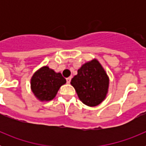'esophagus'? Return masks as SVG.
<instances>
[{"label": "esophagus", "instance_id": "obj_1", "mask_svg": "<svg viewBox=\"0 0 146 146\" xmlns=\"http://www.w3.org/2000/svg\"><path fill=\"white\" fill-rule=\"evenodd\" d=\"M71 80H72V77H67V78H66V82L68 83V84H69V83H70Z\"/></svg>", "mask_w": 146, "mask_h": 146}]
</instances>
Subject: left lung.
I'll return each instance as SVG.
<instances>
[{
	"label": "left lung",
	"mask_w": 146,
	"mask_h": 146,
	"mask_svg": "<svg viewBox=\"0 0 146 146\" xmlns=\"http://www.w3.org/2000/svg\"><path fill=\"white\" fill-rule=\"evenodd\" d=\"M71 84L83 104L94 107L106 97L109 78L99 62L94 59L77 70V74L72 78Z\"/></svg>",
	"instance_id": "obj_1"
}]
</instances>
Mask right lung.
I'll return each instance as SVG.
<instances>
[{
    "label": "right lung",
    "mask_w": 146,
    "mask_h": 146,
    "mask_svg": "<svg viewBox=\"0 0 146 146\" xmlns=\"http://www.w3.org/2000/svg\"><path fill=\"white\" fill-rule=\"evenodd\" d=\"M66 82V80L60 73H56L48 66H44L35 72L31 86L33 93L39 100L50 101Z\"/></svg>",
    "instance_id": "right-lung-1"
}]
</instances>
